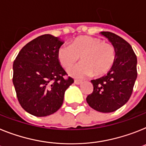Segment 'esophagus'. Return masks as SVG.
Returning <instances> with one entry per match:
<instances>
[{"instance_id":"34e87169","label":"esophagus","mask_w":146,"mask_h":146,"mask_svg":"<svg viewBox=\"0 0 146 146\" xmlns=\"http://www.w3.org/2000/svg\"><path fill=\"white\" fill-rule=\"evenodd\" d=\"M74 83L75 84H78V85H79V84H80V83H82V80H74Z\"/></svg>"}]
</instances>
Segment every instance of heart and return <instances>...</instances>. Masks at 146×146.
<instances>
[{"instance_id":"obj_1","label":"heart","mask_w":146,"mask_h":146,"mask_svg":"<svg viewBox=\"0 0 146 146\" xmlns=\"http://www.w3.org/2000/svg\"><path fill=\"white\" fill-rule=\"evenodd\" d=\"M80 57L82 63L69 71L76 77L94 74H103L110 69L116 59V50L112 44L91 36H80L70 42L69 46L58 48V58L61 66L68 69Z\"/></svg>"}]
</instances>
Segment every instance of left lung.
Masks as SVG:
<instances>
[{"label":"left lung","instance_id":"obj_1","mask_svg":"<svg viewBox=\"0 0 146 146\" xmlns=\"http://www.w3.org/2000/svg\"><path fill=\"white\" fill-rule=\"evenodd\" d=\"M101 34L115 48L116 59L106 75L91 80L94 88L86 101L94 110L109 113L125 105L130 98L137 77V60L131 45L121 37L110 32Z\"/></svg>","mask_w":146,"mask_h":146}]
</instances>
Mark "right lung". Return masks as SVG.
I'll list each match as a JSON object with an SVG mask.
<instances>
[{
  "instance_id": "1",
  "label": "right lung",
  "mask_w": 146,
  "mask_h": 146,
  "mask_svg": "<svg viewBox=\"0 0 146 146\" xmlns=\"http://www.w3.org/2000/svg\"><path fill=\"white\" fill-rule=\"evenodd\" d=\"M63 43L57 37L43 35L25 45L14 60L12 82L17 100L32 115L54 114L63 104L65 91L74 83L58 60Z\"/></svg>"
}]
</instances>
